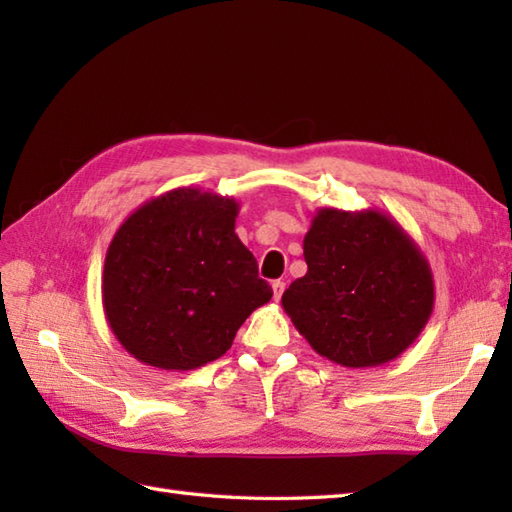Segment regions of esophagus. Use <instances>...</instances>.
I'll return each mask as SVG.
<instances>
[{
	"label": "esophagus",
	"instance_id": "34e87169",
	"mask_svg": "<svg viewBox=\"0 0 512 512\" xmlns=\"http://www.w3.org/2000/svg\"><path fill=\"white\" fill-rule=\"evenodd\" d=\"M284 290H286V284L281 279H277V281H273V295H275V299L279 301L281 299V295H284Z\"/></svg>",
	"mask_w": 512,
	"mask_h": 512
}]
</instances>
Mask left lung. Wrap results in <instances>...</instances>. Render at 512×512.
Listing matches in <instances>:
<instances>
[{
  "instance_id": "1",
  "label": "left lung",
  "mask_w": 512,
  "mask_h": 512,
  "mask_svg": "<svg viewBox=\"0 0 512 512\" xmlns=\"http://www.w3.org/2000/svg\"><path fill=\"white\" fill-rule=\"evenodd\" d=\"M308 273L281 297L317 354L343 367L394 361L427 325L436 286L427 257L394 217L323 206L303 237Z\"/></svg>"
}]
</instances>
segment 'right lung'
<instances>
[{"instance_id": "right-lung-1", "label": "right lung", "mask_w": 512, "mask_h": 512, "mask_svg": "<svg viewBox=\"0 0 512 512\" xmlns=\"http://www.w3.org/2000/svg\"><path fill=\"white\" fill-rule=\"evenodd\" d=\"M237 213L235 198L180 187L118 226L105 255L103 310L136 361L167 372L211 363L273 297L235 233Z\"/></svg>"}]
</instances>
